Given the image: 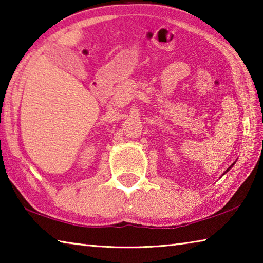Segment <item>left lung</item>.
<instances>
[{
  "instance_id": "obj_1",
  "label": "left lung",
  "mask_w": 263,
  "mask_h": 263,
  "mask_svg": "<svg viewBox=\"0 0 263 263\" xmlns=\"http://www.w3.org/2000/svg\"><path fill=\"white\" fill-rule=\"evenodd\" d=\"M234 163H235V162H234ZM234 163H233V164H232V166H230V167H229V168H228V169H226V171H225V173H228V172H229V171H230V169H231V168H232V167H233V166H234ZM225 173H224V174H225Z\"/></svg>"
}]
</instances>
